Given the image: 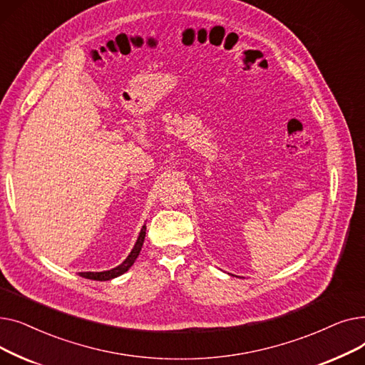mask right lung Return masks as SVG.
Instances as JSON below:
<instances>
[{
	"instance_id": "1",
	"label": "right lung",
	"mask_w": 365,
	"mask_h": 365,
	"mask_svg": "<svg viewBox=\"0 0 365 365\" xmlns=\"http://www.w3.org/2000/svg\"><path fill=\"white\" fill-rule=\"evenodd\" d=\"M145 235H146V226L142 227V231L139 234V238L136 241V244H134L131 253L128 255V257L117 267H113V269L110 271H105V272H80V277L83 278H87V279H94V281H108V279H112L115 277H120L123 275L124 272H127L131 264L134 263V260L138 259L140 250H142V245H143V241H145Z\"/></svg>"
}]
</instances>
